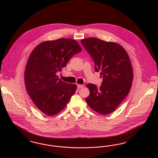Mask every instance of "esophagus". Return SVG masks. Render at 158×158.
<instances>
[{"instance_id": "34e87169", "label": "esophagus", "mask_w": 158, "mask_h": 158, "mask_svg": "<svg viewBox=\"0 0 158 158\" xmlns=\"http://www.w3.org/2000/svg\"><path fill=\"white\" fill-rule=\"evenodd\" d=\"M77 87L78 89H80V88H82L84 87V85H80V84H77Z\"/></svg>"}]
</instances>
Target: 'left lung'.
Returning <instances> with one entry per match:
<instances>
[{"label": "left lung", "instance_id": "8db88e82", "mask_svg": "<svg viewBox=\"0 0 158 158\" xmlns=\"http://www.w3.org/2000/svg\"><path fill=\"white\" fill-rule=\"evenodd\" d=\"M95 63V71L101 72L99 88L88 83L90 91L86 102L95 111L102 115L113 112L126 97L131 87L133 72L127 53L121 45L97 38L81 41Z\"/></svg>", "mask_w": 158, "mask_h": 158}]
</instances>
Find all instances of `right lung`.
<instances>
[{"label":"right lung","mask_w":158,"mask_h":158,"mask_svg":"<svg viewBox=\"0 0 158 158\" xmlns=\"http://www.w3.org/2000/svg\"><path fill=\"white\" fill-rule=\"evenodd\" d=\"M82 51L78 43L60 38L40 43L33 50L25 71L26 89L38 109L48 116L60 112L76 90L75 84L60 80L57 73Z\"/></svg>","instance_id":"obj_1"}]
</instances>
